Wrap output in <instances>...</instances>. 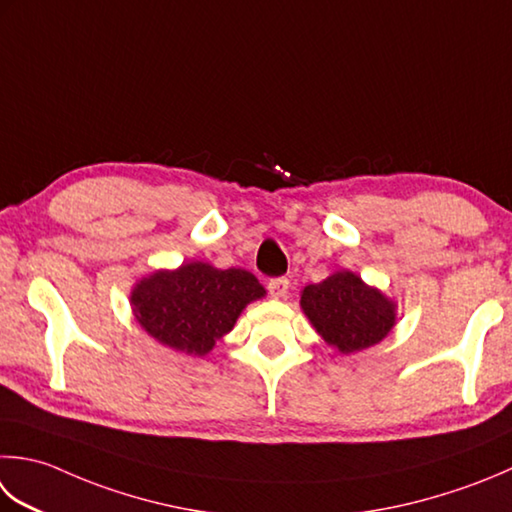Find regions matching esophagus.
<instances>
[{
	"instance_id": "34e87169",
	"label": "esophagus",
	"mask_w": 512,
	"mask_h": 512,
	"mask_svg": "<svg viewBox=\"0 0 512 512\" xmlns=\"http://www.w3.org/2000/svg\"><path fill=\"white\" fill-rule=\"evenodd\" d=\"M288 288H290V282L286 277H273L268 282V293H270V297H275V299L286 297Z\"/></svg>"
}]
</instances>
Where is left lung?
<instances>
[{
	"label": "left lung",
	"instance_id": "1",
	"mask_svg": "<svg viewBox=\"0 0 512 512\" xmlns=\"http://www.w3.org/2000/svg\"><path fill=\"white\" fill-rule=\"evenodd\" d=\"M302 308L317 333L339 353L382 342L395 324V304L348 270L306 286Z\"/></svg>",
	"mask_w": 512,
	"mask_h": 512
}]
</instances>
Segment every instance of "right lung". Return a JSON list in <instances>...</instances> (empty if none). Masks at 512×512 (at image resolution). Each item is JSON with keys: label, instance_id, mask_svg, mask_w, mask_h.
Returning <instances> with one entry per match:
<instances>
[{"label": "right lung", "instance_id": "obj_1", "mask_svg": "<svg viewBox=\"0 0 512 512\" xmlns=\"http://www.w3.org/2000/svg\"><path fill=\"white\" fill-rule=\"evenodd\" d=\"M264 293L248 270L190 262L142 279L130 302L137 322L157 342L202 357L233 330L244 306Z\"/></svg>", "mask_w": 512, "mask_h": 512}]
</instances>
